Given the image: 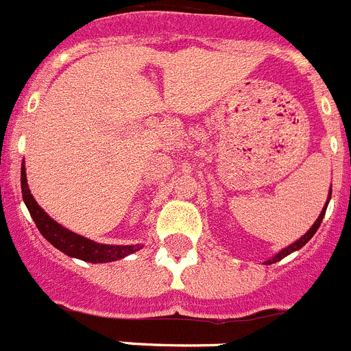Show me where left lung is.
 <instances>
[{"mask_svg":"<svg viewBox=\"0 0 351 351\" xmlns=\"http://www.w3.org/2000/svg\"><path fill=\"white\" fill-rule=\"evenodd\" d=\"M330 193H332V190H330ZM330 193H328V198H330ZM327 206H328V202H327ZM327 206L324 207V210H322V214H320V216H318V219H316V221H315V225H313L311 228H309V230L306 232V234H304L302 237L299 239V241H295V243H293V244H290V246H288V247H285V250H281L280 253H278V255H276V256H272V258H271V260H267V262H265V263H267V265H271V263L280 262L281 258H285V256H287V255H290V253H293V251L300 250V247H302L304 244L308 243L309 239H311L313 235H315V232L318 230V226H320L322 219H324V216H325V210H327Z\"/></svg>","mask_w":351,"mask_h":351,"instance_id":"1","label":"left lung"}]
</instances>
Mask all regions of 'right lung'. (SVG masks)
Here are the masks:
<instances>
[{
	"instance_id": "right-lung-1",
	"label": "right lung",
	"mask_w": 351,
	"mask_h": 351,
	"mask_svg": "<svg viewBox=\"0 0 351 351\" xmlns=\"http://www.w3.org/2000/svg\"><path fill=\"white\" fill-rule=\"evenodd\" d=\"M21 188H23V198L26 202L27 210H29L31 218L38 226L40 234L47 239L49 243L60 251H63L64 255L75 256V258L84 260V262L91 263H105V262H114V260L125 258V256L132 255L135 251L141 250V244L135 246H108V244H98L95 241L77 235L73 232L66 230L61 225L49 218L47 214L43 213L42 207L36 204V200L31 195L29 188H27L26 181V169L24 165L21 167Z\"/></svg>"
}]
</instances>
